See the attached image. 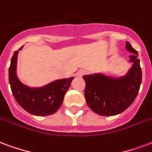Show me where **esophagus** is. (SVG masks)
Listing matches in <instances>:
<instances>
[{
    "mask_svg": "<svg viewBox=\"0 0 152 152\" xmlns=\"http://www.w3.org/2000/svg\"><path fill=\"white\" fill-rule=\"evenodd\" d=\"M87 70H85V69H80V70H78L77 73V76H79V77H82V76H83L87 74Z\"/></svg>",
    "mask_w": 152,
    "mask_h": 152,
    "instance_id": "34e87169",
    "label": "esophagus"
}]
</instances>
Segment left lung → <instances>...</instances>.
<instances>
[{"label":"left lung","instance_id":"8db88e82","mask_svg":"<svg viewBox=\"0 0 152 152\" xmlns=\"http://www.w3.org/2000/svg\"><path fill=\"white\" fill-rule=\"evenodd\" d=\"M126 49L132 53V67L124 77H108L102 74L84 75L85 99L94 113L102 116H114L124 112L134 101L142 83V70L138 52L129 42Z\"/></svg>","mask_w":152,"mask_h":152}]
</instances>
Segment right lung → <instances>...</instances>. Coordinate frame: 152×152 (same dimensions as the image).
<instances>
[{"label":"right lung","mask_w":152,"mask_h":152,"mask_svg":"<svg viewBox=\"0 0 152 152\" xmlns=\"http://www.w3.org/2000/svg\"><path fill=\"white\" fill-rule=\"evenodd\" d=\"M18 53V51L14 52L9 69V81L14 99L25 111L32 115L48 116L55 113L75 77L56 80L39 88L25 86L18 80L16 74Z\"/></svg>","instance_id":"add662e5"}]
</instances>
